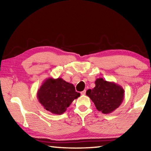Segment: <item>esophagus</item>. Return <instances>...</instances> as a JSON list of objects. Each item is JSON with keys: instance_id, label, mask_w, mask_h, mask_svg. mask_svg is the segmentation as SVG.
Listing matches in <instances>:
<instances>
[{"instance_id": "34e87169", "label": "esophagus", "mask_w": 151, "mask_h": 151, "mask_svg": "<svg viewBox=\"0 0 151 151\" xmlns=\"http://www.w3.org/2000/svg\"><path fill=\"white\" fill-rule=\"evenodd\" d=\"M86 90H84L83 91L81 92V95H86Z\"/></svg>"}]
</instances>
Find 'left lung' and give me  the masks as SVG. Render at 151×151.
Segmentation results:
<instances>
[{
	"label": "left lung",
	"mask_w": 151,
	"mask_h": 151,
	"mask_svg": "<svg viewBox=\"0 0 151 151\" xmlns=\"http://www.w3.org/2000/svg\"><path fill=\"white\" fill-rule=\"evenodd\" d=\"M95 87L86 91V95L93 102L96 108L102 114H111L119 107L124 100V89L113 82L102 78L96 79Z\"/></svg>",
	"instance_id": "left-lung-1"
}]
</instances>
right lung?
Listing matches in <instances>:
<instances>
[{
    "label": "right lung",
    "mask_w": 151,
    "mask_h": 151,
    "mask_svg": "<svg viewBox=\"0 0 151 151\" xmlns=\"http://www.w3.org/2000/svg\"><path fill=\"white\" fill-rule=\"evenodd\" d=\"M80 95L73 84L62 78H46L37 92V98L44 109L56 115L63 114Z\"/></svg>",
    "instance_id": "1"
}]
</instances>
